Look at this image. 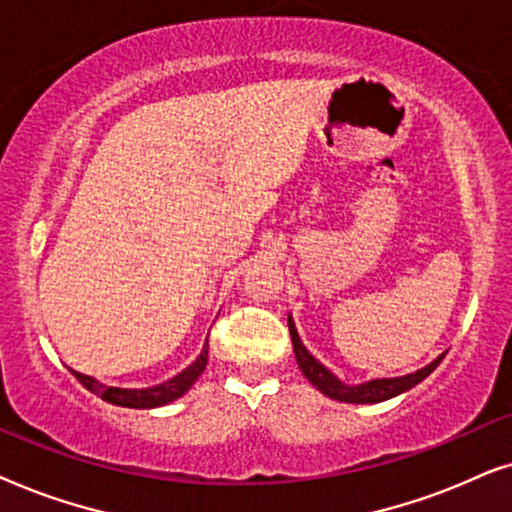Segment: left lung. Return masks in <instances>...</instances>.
I'll return each mask as SVG.
<instances>
[{
  "instance_id": "8db88e82",
  "label": "left lung",
  "mask_w": 512,
  "mask_h": 512,
  "mask_svg": "<svg viewBox=\"0 0 512 512\" xmlns=\"http://www.w3.org/2000/svg\"><path fill=\"white\" fill-rule=\"evenodd\" d=\"M288 327H290L292 349H295L299 370H302L304 377L309 379L320 393L327 395V398H332V400H339V403L374 405V403H384V400H391V398H395V395L410 391V388L421 384V381H424L428 374H431L435 367L440 365V360L445 358V353H447V351L440 353L433 363H428L426 367H421V370H417V372L405 374V377H388V379L384 377V379L363 381V384H346V381L339 379L335 372H330L323 363H320V360L311 356L309 349L302 344V339H299V332H297L292 316H288Z\"/></svg>"
}]
</instances>
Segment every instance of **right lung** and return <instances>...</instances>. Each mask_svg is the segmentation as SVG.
Returning a JSON list of instances; mask_svg holds the SVG:
<instances>
[{"label": "right lung", "instance_id": "obj_1", "mask_svg": "<svg viewBox=\"0 0 512 512\" xmlns=\"http://www.w3.org/2000/svg\"><path fill=\"white\" fill-rule=\"evenodd\" d=\"M206 365H208V339H206V344H203L199 358H196L192 365L185 367L180 374H175V377L161 381V384H156V386L119 388V386L102 384V381H98L95 377L81 374L77 370H72V367H70V372L81 381V386H86L91 393L100 395L105 403H112L119 407H131V410H152V407H163V405L173 403V400L180 398V395H185L189 388L194 386V381L201 377L203 370H206Z\"/></svg>", "mask_w": 512, "mask_h": 512}]
</instances>
